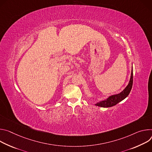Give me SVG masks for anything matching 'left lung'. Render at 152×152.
<instances>
[{
  "label": "left lung",
  "mask_w": 152,
  "mask_h": 152,
  "mask_svg": "<svg viewBox=\"0 0 152 152\" xmlns=\"http://www.w3.org/2000/svg\"><path fill=\"white\" fill-rule=\"evenodd\" d=\"M133 85V69H132L130 78L127 86L125 88V89L119 94H116L114 95H112L109 96L107 98L104 100L100 101L94 104L95 106L102 107H110L113 106L121 102V101L124 99L130 94Z\"/></svg>",
  "instance_id": "left-lung-1"
}]
</instances>
